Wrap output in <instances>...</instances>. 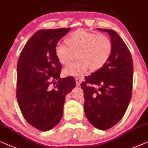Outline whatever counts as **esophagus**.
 I'll use <instances>...</instances> for the list:
<instances>
[{"label": "esophagus", "instance_id": "34e87169", "mask_svg": "<svg viewBox=\"0 0 148 148\" xmlns=\"http://www.w3.org/2000/svg\"><path fill=\"white\" fill-rule=\"evenodd\" d=\"M76 86H79L80 83H81V82H82V79L80 78H76Z\"/></svg>", "mask_w": 148, "mask_h": 148}]
</instances>
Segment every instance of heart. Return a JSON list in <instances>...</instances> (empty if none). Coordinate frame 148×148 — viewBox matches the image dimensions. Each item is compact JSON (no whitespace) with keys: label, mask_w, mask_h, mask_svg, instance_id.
I'll use <instances>...</instances> for the list:
<instances>
[{"label":"heart","mask_w":148,"mask_h":148,"mask_svg":"<svg viewBox=\"0 0 148 148\" xmlns=\"http://www.w3.org/2000/svg\"><path fill=\"white\" fill-rule=\"evenodd\" d=\"M67 45L58 43L55 53L61 64L68 66L76 58L78 60L64 69L66 75L80 77L90 68L91 70L101 68L111 55L112 45L105 35L78 29L66 39Z\"/></svg>","instance_id":"1"}]
</instances>
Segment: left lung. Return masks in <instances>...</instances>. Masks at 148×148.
<instances>
[{"mask_svg":"<svg viewBox=\"0 0 148 148\" xmlns=\"http://www.w3.org/2000/svg\"><path fill=\"white\" fill-rule=\"evenodd\" d=\"M97 29L109 34L111 55L106 64L86 76L80 85L86 119L93 127L103 131L116 125L127 109L131 99L133 64L129 49L116 32Z\"/></svg>","mask_w":148,"mask_h":148,"instance_id":"1","label":"left lung"}]
</instances>
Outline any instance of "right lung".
Masks as SVG:
<instances>
[{
	"mask_svg": "<svg viewBox=\"0 0 148 148\" xmlns=\"http://www.w3.org/2000/svg\"><path fill=\"white\" fill-rule=\"evenodd\" d=\"M70 29L37 31L23 47L17 62L16 95L19 108L25 121L41 131H49L60 123L66 96L76 85L72 76L60 78L62 64L55 53L59 40Z\"/></svg>",
	"mask_w": 148,
	"mask_h": 148,
	"instance_id": "1",
	"label": "right lung"
}]
</instances>
